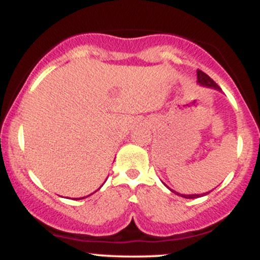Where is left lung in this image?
Here are the masks:
<instances>
[{
	"label": "left lung",
	"mask_w": 260,
	"mask_h": 260,
	"mask_svg": "<svg viewBox=\"0 0 260 260\" xmlns=\"http://www.w3.org/2000/svg\"><path fill=\"white\" fill-rule=\"evenodd\" d=\"M197 79H198V80H197V82H198L202 86H207V88H213V89H215V90L221 91V88H220V86L217 85L216 83L214 82V80L208 76V74H205L204 72H202L201 70L197 71ZM170 190H171V192L176 193V194H177V196H181V197H183V198H187V199L199 198V197H204V196H207L208 193L211 192V190H210V192L203 193V194H180V193L175 192V190H172V189H170Z\"/></svg>",
	"instance_id": "1"
}]
</instances>
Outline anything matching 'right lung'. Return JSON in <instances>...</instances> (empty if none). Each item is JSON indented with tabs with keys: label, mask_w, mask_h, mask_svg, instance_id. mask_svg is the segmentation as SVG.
Listing matches in <instances>:
<instances>
[{
	"label": "right lung",
	"mask_w": 260,
	"mask_h": 260,
	"mask_svg": "<svg viewBox=\"0 0 260 260\" xmlns=\"http://www.w3.org/2000/svg\"><path fill=\"white\" fill-rule=\"evenodd\" d=\"M92 194V193H91ZM91 194H89V196H91ZM89 196H86V197H89ZM86 197H83V198H86ZM83 198H78V199H83Z\"/></svg>",
	"instance_id": "obj_1"
}]
</instances>
